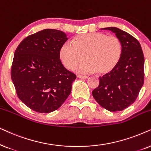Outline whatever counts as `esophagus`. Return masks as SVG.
I'll use <instances>...</instances> for the list:
<instances>
[{
    "label": "esophagus",
    "mask_w": 151,
    "mask_h": 151,
    "mask_svg": "<svg viewBox=\"0 0 151 151\" xmlns=\"http://www.w3.org/2000/svg\"><path fill=\"white\" fill-rule=\"evenodd\" d=\"M77 77L79 78V79H88V77H87V76H82V75H77Z\"/></svg>",
    "instance_id": "esophagus-1"
}]
</instances>
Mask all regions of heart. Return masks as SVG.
I'll list each match as a JSON object with an SVG mask.
<instances>
[{"mask_svg": "<svg viewBox=\"0 0 151 151\" xmlns=\"http://www.w3.org/2000/svg\"><path fill=\"white\" fill-rule=\"evenodd\" d=\"M123 47L119 38L108 37L101 32H92L78 36L73 43L65 42L59 50L60 59L64 66L73 70L77 65L87 61L79 68L83 73L100 75L110 74L119 63Z\"/></svg>", "mask_w": 151, "mask_h": 151, "instance_id": "1", "label": "heart"}]
</instances>
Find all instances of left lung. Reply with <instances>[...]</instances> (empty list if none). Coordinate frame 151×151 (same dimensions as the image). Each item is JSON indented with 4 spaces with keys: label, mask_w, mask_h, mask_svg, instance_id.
Wrapping results in <instances>:
<instances>
[{
    "label": "left lung",
    "mask_w": 151,
    "mask_h": 151,
    "mask_svg": "<svg viewBox=\"0 0 151 151\" xmlns=\"http://www.w3.org/2000/svg\"><path fill=\"white\" fill-rule=\"evenodd\" d=\"M101 29L115 34L122 41L123 54L115 69L99 78V85L92 91V96L105 109L122 111L134 103L143 86L144 54L140 43L130 34L115 27Z\"/></svg>",
    "instance_id": "8db88e82"
}]
</instances>
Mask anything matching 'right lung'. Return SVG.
I'll list each match as a JSON object with an SVG mask.
<instances>
[{"mask_svg":"<svg viewBox=\"0 0 151 151\" xmlns=\"http://www.w3.org/2000/svg\"><path fill=\"white\" fill-rule=\"evenodd\" d=\"M67 40L60 30L45 29L28 36L16 50L12 80L18 97L34 111H55L71 92L77 77L64 67L59 57Z\"/></svg>","mask_w":151,"mask_h":151,"instance_id":"add662e5","label":"right lung"}]
</instances>
